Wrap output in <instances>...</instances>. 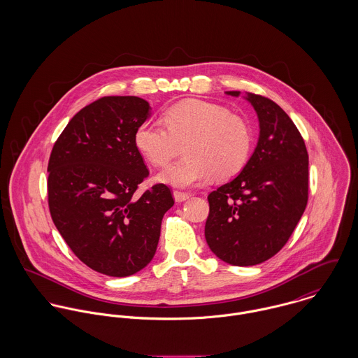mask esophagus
<instances>
[{"instance_id":"obj_1","label":"esophagus","mask_w":358,"mask_h":358,"mask_svg":"<svg viewBox=\"0 0 358 358\" xmlns=\"http://www.w3.org/2000/svg\"><path fill=\"white\" fill-rule=\"evenodd\" d=\"M173 199L176 203H183V201L189 200V194L182 193V192H173Z\"/></svg>"}]
</instances>
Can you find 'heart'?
Masks as SVG:
<instances>
[{
  "label": "heart",
  "instance_id": "b5f03b06",
  "mask_svg": "<svg viewBox=\"0 0 358 358\" xmlns=\"http://www.w3.org/2000/svg\"><path fill=\"white\" fill-rule=\"evenodd\" d=\"M164 124L139 125L135 146L154 166L168 165L183 146L186 155L158 175L169 186L186 189L212 176H233L248 158L252 142L248 122L220 104L200 99L175 103L165 110Z\"/></svg>",
  "mask_w": 358,
  "mask_h": 358
}]
</instances>
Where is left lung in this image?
I'll use <instances>...</instances> for the list:
<instances>
[{
    "mask_svg": "<svg viewBox=\"0 0 358 358\" xmlns=\"http://www.w3.org/2000/svg\"><path fill=\"white\" fill-rule=\"evenodd\" d=\"M240 96V91H227ZM255 108L259 139L243 171L208 196L205 240L220 260L254 266L288 241L307 204L308 155L302 135L277 103L244 96Z\"/></svg>",
    "mask_w": 358,
    "mask_h": 358,
    "instance_id": "left-lung-1",
    "label": "left lung"
}]
</instances>
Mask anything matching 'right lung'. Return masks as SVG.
Listing matches in <instances>:
<instances>
[{"label":"right lung","mask_w":358,"mask_h":358,"mask_svg":"<svg viewBox=\"0 0 358 358\" xmlns=\"http://www.w3.org/2000/svg\"><path fill=\"white\" fill-rule=\"evenodd\" d=\"M150 108L138 96L101 98L70 120L50 157L52 220L74 255L106 275L128 277L152 262L175 203L162 183L135 196L149 176L135 132Z\"/></svg>","instance_id":"obj_1"}]
</instances>
